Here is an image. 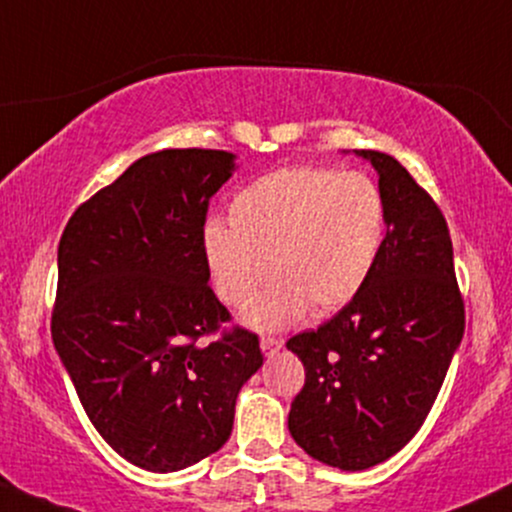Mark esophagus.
<instances>
[{"label": "esophagus", "instance_id": "esophagus-1", "mask_svg": "<svg viewBox=\"0 0 512 512\" xmlns=\"http://www.w3.org/2000/svg\"><path fill=\"white\" fill-rule=\"evenodd\" d=\"M260 348L267 357H274L283 348V341H281V338H274V336H262Z\"/></svg>", "mask_w": 512, "mask_h": 512}]
</instances>
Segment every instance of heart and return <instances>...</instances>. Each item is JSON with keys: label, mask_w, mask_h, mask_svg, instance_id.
Returning a JSON list of instances; mask_svg holds the SVG:
<instances>
[{"label": "heart", "mask_w": 512, "mask_h": 512, "mask_svg": "<svg viewBox=\"0 0 512 512\" xmlns=\"http://www.w3.org/2000/svg\"><path fill=\"white\" fill-rule=\"evenodd\" d=\"M384 238L386 202L367 174L283 166L233 193L229 221H205L200 250L214 291L231 307L255 298L272 264L276 281L245 324L279 331L310 307L329 315L348 305L377 267Z\"/></svg>", "instance_id": "b5f03b06"}]
</instances>
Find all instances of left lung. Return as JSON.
<instances>
[{
  "label": "left lung",
  "instance_id": "1",
  "mask_svg": "<svg viewBox=\"0 0 512 512\" xmlns=\"http://www.w3.org/2000/svg\"><path fill=\"white\" fill-rule=\"evenodd\" d=\"M355 155L379 176L384 248L338 315L286 343L305 367L288 432L307 455L348 472L384 463L417 434L465 334L441 209L398 159Z\"/></svg>",
  "mask_w": 512,
  "mask_h": 512
}]
</instances>
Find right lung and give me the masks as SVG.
<instances>
[{
    "mask_svg": "<svg viewBox=\"0 0 512 512\" xmlns=\"http://www.w3.org/2000/svg\"><path fill=\"white\" fill-rule=\"evenodd\" d=\"M236 171L224 150L140 157L83 202L59 240L52 341L85 415L128 463L176 472L229 441L236 398L262 367L209 288L200 233Z\"/></svg>",
    "mask_w": 512,
    "mask_h": 512,
    "instance_id": "right-lung-1",
    "label": "right lung"
}]
</instances>
